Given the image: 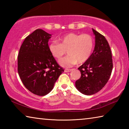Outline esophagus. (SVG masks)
Segmentation results:
<instances>
[{"label":"esophagus","mask_w":129,"mask_h":129,"mask_svg":"<svg viewBox=\"0 0 129 129\" xmlns=\"http://www.w3.org/2000/svg\"><path fill=\"white\" fill-rule=\"evenodd\" d=\"M72 71V69H65V70H64V72H71V71Z\"/></svg>","instance_id":"1"}]
</instances>
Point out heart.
<instances>
[{
  "mask_svg": "<svg viewBox=\"0 0 129 129\" xmlns=\"http://www.w3.org/2000/svg\"><path fill=\"white\" fill-rule=\"evenodd\" d=\"M58 43L52 41L48 45L51 55L57 60H60L66 53L68 55L60 61L62 67L69 68L82 63L89 59L92 53L94 40L90 35L69 33L58 38Z\"/></svg>",
  "mask_w": 129,
  "mask_h": 129,
  "instance_id": "obj_1",
  "label": "heart"
}]
</instances>
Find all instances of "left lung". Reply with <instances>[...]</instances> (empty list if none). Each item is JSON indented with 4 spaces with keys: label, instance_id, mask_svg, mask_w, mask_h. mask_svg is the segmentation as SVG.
<instances>
[{
    "label": "left lung",
    "instance_id": "left-lung-1",
    "mask_svg": "<svg viewBox=\"0 0 129 129\" xmlns=\"http://www.w3.org/2000/svg\"><path fill=\"white\" fill-rule=\"evenodd\" d=\"M95 47L90 57L78 68L81 76L76 81V88L85 95L101 90L110 78L113 69L112 54L106 38L92 29Z\"/></svg>",
    "mask_w": 129,
    "mask_h": 129
}]
</instances>
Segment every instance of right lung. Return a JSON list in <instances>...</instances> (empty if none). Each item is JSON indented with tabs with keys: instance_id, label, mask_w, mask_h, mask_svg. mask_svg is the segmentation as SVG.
Here are the masks:
<instances>
[{
	"instance_id": "add662e5",
	"label": "right lung",
	"mask_w": 129,
	"mask_h": 129,
	"mask_svg": "<svg viewBox=\"0 0 129 129\" xmlns=\"http://www.w3.org/2000/svg\"><path fill=\"white\" fill-rule=\"evenodd\" d=\"M51 35L38 29L24 40L17 56V71L25 87L43 96L48 94L64 69L48 50Z\"/></svg>"
}]
</instances>
